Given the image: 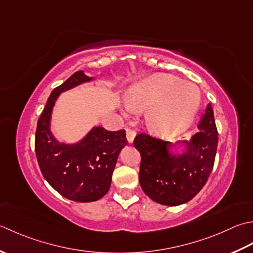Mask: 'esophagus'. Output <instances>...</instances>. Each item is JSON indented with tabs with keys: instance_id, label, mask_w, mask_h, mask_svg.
<instances>
[{
	"instance_id": "esophagus-1",
	"label": "esophagus",
	"mask_w": 253,
	"mask_h": 253,
	"mask_svg": "<svg viewBox=\"0 0 253 253\" xmlns=\"http://www.w3.org/2000/svg\"><path fill=\"white\" fill-rule=\"evenodd\" d=\"M135 135H136L135 131H133V130H130V128H127V130H126V140H127L128 143H130V144L133 143L134 138H135Z\"/></svg>"
}]
</instances>
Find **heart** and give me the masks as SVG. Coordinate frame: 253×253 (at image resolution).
I'll list each match as a JSON object with an SVG mask.
<instances>
[{
    "mask_svg": "<svg viewBox=\"0 0 253 253\" xmlns=\"http://www.w3.org/2000/svg\"><path fill=\"white\" fill-rule=\"evenodd\" d=\"M201 104L197 85L171 74L157 73L128 88L126 105L130 110H145L146 126L159 135L172 136L192 125Z\"/></svg>",
    "mask_w": 253,
    "mask_h": 253,
    "instance_id": "obj_1",
    "label": "heart"
}]
</instances>
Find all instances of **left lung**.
<instances>
[{
	"mask_svg": "<svg viewBox=\"0 0 253 253\" xmlns=\"http://www.w3.org/2000/svg\"><path fill=\"white\" fill-rule=\"evenodd\" d=\"M198 128L189 141L174 144L144 133L135 137L134 147L142 157L138 180L149 199L163 205L177 206L189 202L204 187L214 166L218 143L211 104ZM176 147H182L184 151L174 153Z\"/></svg>",
	"mask_w": 253,
	"mask_h": 253,
	"instance_id": "8db88e82",
	"label": "left lung"
}]
</instances>
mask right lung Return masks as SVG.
I'll return each instance as SVG.
<instances>
[{"label": "right lung", "instance_id": "add662e5", "mask_svg": "<svg viewBox=\"0 0 253 253\" xmlns=\"http://www.w3.org/2000/svg\"><path fill=\"white\" fill-rule=\"evenodd\" d=\"M77 71L51 92L38 120L35 151L44 179L62 197L75 202H94L109 191L112 172L127 141L126 131L92 126L75 143L60 142L51 131L52 110L62 92L94 81Z\"/></svg>", "mask_w": 253, "mask_h": 253}]
</instances>
